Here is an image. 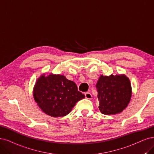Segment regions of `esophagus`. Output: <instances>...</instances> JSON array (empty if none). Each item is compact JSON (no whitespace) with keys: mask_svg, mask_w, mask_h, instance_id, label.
Wrapping results in <instances>:
<instances>
[{"mask_svg":"<svg viewBox=\"0 0 154 154\" xmlns=\"http://www.w3.org/2000/svg\"><path fill=\"white\" fill-rule=\"evenodd\" d=\"M85 97H86V98H87V99H91L92 98V95L90 93H89V92H86V93H85Z\"/></svg>","mask_w":154,"mask_h":154,"instance_id":"34e87169","label":"esophagus"}]
</instances>
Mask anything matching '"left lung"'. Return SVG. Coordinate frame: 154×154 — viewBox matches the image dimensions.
<instances>
[{
  "mask_svg": "<svg viewBox=\"0 0 154 154\" xmlns=\"http://www.w3.org/2000/svg\"><path fill=\"white\" fill-rule=\"evenodd\" d=\"M99 109L104 115H116L129 103L132 88L125 75H101L97 84Z\"/></svg>",
  "mask_w": 154,
  "mask_h": 154,
  "instance_id": "left-lung-1",
  "label": "left lung"
}]
</instances>
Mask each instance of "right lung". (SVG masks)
Segmentation results:
<instances>
[{
  "label": "right lung",
  "mask_w": 154,
  "mask_h": 154,
  "mask_svg": "<svg viewBox=\"0 0 154 154\" xmlns=\"http://www.w3.org/2000/svg\"><path fill=\"white\" fill-rule=\"evenodd\" d=\"M84 97L78 91L76 84L63 75H43L34 88V98L38 106L53 117L67 115L75 103Z\"/></svg>",
  "instance_id": "obj_1"
}]
</instances>
